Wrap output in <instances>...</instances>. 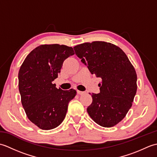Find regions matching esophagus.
I'll return each instance as SVG.
<instances>
[{
	"mask_svg": "<svg viewBox=\"0 0 157 157\" xmlns=\"http://www.w3.org/2000/svg\"><path fill=\"white\" fill-rule=\"evenodd\" d=\"M77 93H78V94H79V95H82V94H84V92L79 91V90H77Z\"/></svg>",
	"mask_w": 157,
	"mask_h": 157,
	"instance_id": "esophagus-1",
	"label": "esophagus"
}]
</instances>
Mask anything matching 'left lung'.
<instances>
[{"mask_svg": "<svg viewBox=\"0 0 157 157\" xmlns=\"http://www.w3.org/2000/svg\"><path fill=\"white\" fill-rule=\"evenodd\" d=\"M92 74L101 78L99 94H92L87 111L97 124L111 128L125 117L137 90V75L128 56L111 43L94 41L73 47Z\"/></svg>", "mask_w": 157, "mask_h": 157, "instance_id": "8db88e82", "label": "left lung"}]
</instances>
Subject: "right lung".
<instances>
[{
    "label": "right lung",
    "mask_w": 157,
    "mask_h": 157,
    "mask_svg": "<svg viewBox=\"0 0 157 157\" xmlns=\"http://www.w3.org/2000/svg\"><path fill=\"white\" fill-rule=\"evenodd\" d=\"M75 54L66 45L42 44L26 56L19 69V90L28 118L40 129L49 130L64 120L75 90H63L52 84L63 63Z\"/></svg>",
    "instance_id": "obj_1"
}]
</instances>
